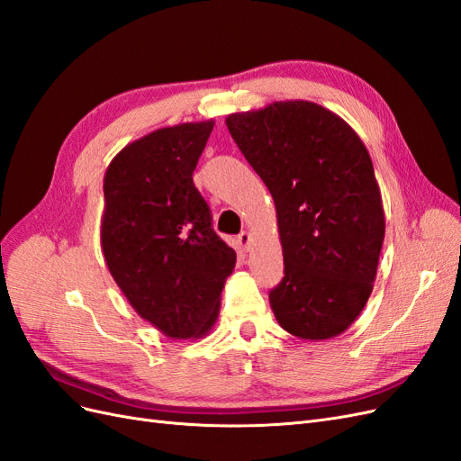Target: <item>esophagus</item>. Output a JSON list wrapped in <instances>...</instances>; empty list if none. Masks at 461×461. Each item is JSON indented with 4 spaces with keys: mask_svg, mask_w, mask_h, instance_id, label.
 Listing matches in <instances>:
<instances>
[{
    "mask_svg": "<svg viewBox=\"0 0 461 461\" xmlns=\"http://www.w3.org/2000/svg\"><path fill=\"white\" fill-rule=\"evenodd\" d=\"M239 244H240L242 249H248L249 244H252V234H249L248 230L240 232V234H239Z\"/></svg>",
    "mask_w": 461,
    "mask_h": 461,
    "instance_id": "esophagus-1",
    "label": "esophagus"
}]
</instances>
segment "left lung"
<instances>
[{"label":"left lung","mask_w":461,"mask_h":461,"mask_svg":"<svg viewBox=\"0 0 461 461\" xmlns=\"http://www.w3.org/2000/svg\"><path fill=\"white\" fill-rule=\"evenodd\" d=\"M225 122L275 202L285 276L269 302L278 325L303 340L337 337L366 308L384 240L367 148L342 117L305 100Z\"/></svg>","instance_id":"1"}]
</instances>
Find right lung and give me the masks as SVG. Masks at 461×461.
Listing matches in <instances>:
<instances>
[{
	"label": "right lung",
	"instance_id": "obj_1",
	"mask_svg": "<svg viewBox=\"0 0 461 461\" xmlns=\"http://www.w3.org/2000/svg\"><path fill=\"white\" fill-rule=\"evenodd\" d=\"M213 124L153 131L124 146L104 176L107 269L132 310L175 340L212 330L236 263L192 180Z\"/></svg>",
	"mask_w": 461,
	"mask_h": 461
}]
</instances>
